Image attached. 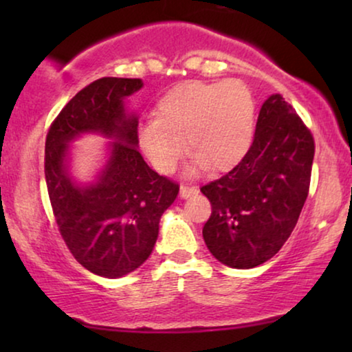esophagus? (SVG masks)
<instances>
[{"label": "esophagus", "mask_w": 352, "mask_h": 352, "mask_svg": "<svg viewBox=\"0 0 352 352\" xmlns=\"http://www.w3.org/2000/svg\"><path fill=\"white\" fill-rule=\"evenodd\" d=\"M197 192H199V189H197L195 186H181V189H179V194L182 199H187V197L194 195V194H197Z\"/></svg>", "instance_id": "1"}]
</instances>
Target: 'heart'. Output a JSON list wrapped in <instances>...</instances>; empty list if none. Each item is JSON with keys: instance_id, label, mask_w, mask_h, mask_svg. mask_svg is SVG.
I'll return each instance as SVG.
<instances>
[{"instance_id": "heart-1", "label": "heart", "mask_w": 352, "mask_h": 352, "mask_svg": "<svg viewBox=\"0 0 352 352\" xmlns=\"http://www.w3.org/2000/svg\"><path fill=\"white\" fill-rule=\"evenodd\" d=\"M254 126V100L243 81H186L155 105V118L139 128V146L158 173L176 170L184 148L192 170L224 171L242 160ZM186 144H184V139Z\"/></svg>"}]
</instances>
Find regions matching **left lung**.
I'll return each mask as SVG.
<instances>
[{
    "label": "left lung",
    "instance_id": "1",
    "mask_svg": "<svg viewBox=\"0 0 352 352\" xmlns=\"http://www.w3.org/2000/svg\"><path fill=\"white\" fill-rule=\"evenodd\" d=\"M314 151L311 129L280 94H272L239 165L200 187L211 204L204 239L218 261L256 267L283 247L309 192Z\"/></svg>",
    "mask_w": 352,
    "mask_h": 352
}]
</instances>
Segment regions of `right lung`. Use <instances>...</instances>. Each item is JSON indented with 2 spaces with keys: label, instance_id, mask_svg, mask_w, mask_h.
Instances as JSON below:
<instances>
[{
  "label": "right lung",
  "instance_id": "add662e5",
  "mask_svg": "<svg viewBox=\"0 0 352 352\" xmlns=\"http://www.w3.org/2000/svg\"><path fill=\"white\" fill-rule=\"evenodd\" d=\"M142 88L141 78L104 76L78 91L51 123L45 146V176L52 213L67 248L96 276H126L151 256L158 223L179 192L138 151V118L123 99ZM83 132L113 137L100 181L76 186L66 173L68 142Z\"/></svg>",
  "mask_w": 352,
  "mask_h": 352
}]
</instances>
